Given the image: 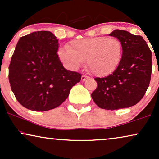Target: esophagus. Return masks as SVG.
<instances>
[{
    "mask_svg": "<svg viewBox=\"0 0 159 159\" xmlns=\"http://www.w3.org/2000/svg\"><path fill=\"white\" fill-rule=\"evenodd\" d=\"M88 78H89V77H88V76L82 75V78H81V79H82V82H84V81H85L86 80H88Z\"/></svg>",
    "mask_w": 159,
    "mask_h": 159,
    "instance_id": "esophagus-1",
    "label": "esophagus"
}]
</instances>
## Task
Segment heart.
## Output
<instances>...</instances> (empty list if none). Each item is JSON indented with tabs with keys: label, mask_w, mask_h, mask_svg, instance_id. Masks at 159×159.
<instances>
[{
	"label": "heart",
	"mask_w": 159,
	"mask_h": 159,
	"mask_svg": "<svg viewBox=\"0 0 159 159\" xmlns=\"http://www.w3.org/2000/svg\"><path fill=\"white\" fill-rule=\"evenodd\" d=\"M123 53L121 41L116 38L98 36L72 40L67 48H61V60L72 69L88 61L91 72L104 77L114 72L120 64Z\"/></svg>",
	"instance_id": "b5f03b06"
}]
</instances>
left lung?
<instances>
[{"instance_id":"obj_1","label":"left lung","mask_w":159,"mask_h":159,"mask_svg":"<svg viewBox=\"0 0 159 159\" xmlns=\"http://www.w3.org/2000/svg\"><path fill=\"white\" fill-rule=\"evenodd\" d=\"M110 36L121 41L120 64L111 75L95 78L98 86L91 96L98 107L106 110L136 105L148 88L152 71V53L143 37L115 30Z\"/></svg>"}]
</instances>
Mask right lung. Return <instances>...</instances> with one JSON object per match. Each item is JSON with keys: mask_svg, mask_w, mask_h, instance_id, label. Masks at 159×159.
<instances>
[{"mask_svg": "<svg viewBox=\"0 0 159 159\" xmlns=\"http://www.w3.org/2000/svg\"><path fill=\"white\" fill-rule=\"evenodd\" d=\"M58 40L49 31L19 39L8 68L12 92L27 109L45 111L59 106L81 74L66 69L57 54Z\"/></svg>", "mask_w": 159, "mask_h": 159, "instance_id": "right-lung-1", "label": "right lung"}]
</instances>
